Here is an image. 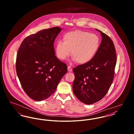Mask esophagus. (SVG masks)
I'll return each mask as SVG.
<instances>
[{
    "label": "esophagus",
    "instance_id": "1",
    "mask_svg": "<svg viewBox=\"0 0 134 134\" xmlns=\"http://www.w3.org/2000/svg\"><path fill=\"white\" fill-rule=\"evenodd\" d=\"M68 71L69 72H71L72 71V68H71V67L70 66H68Z\"/></svg>",
    "mask_w": 134,
    "mask_h": 134
}]
</instances>
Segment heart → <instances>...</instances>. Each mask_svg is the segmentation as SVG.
<instances>
[{
	"mask_svg": "<svg viewBox=\"0 0 134 134\" xmlns=\"http://www.w3.org/2000/svg\"><path fill=\"white\" fill-rule=\"evenodd\" d=\"M63 40V42L59 41L56 46L57 57L65 60L71 51L73 60L80 64L90 62L96 56L100 45V40L97 35L81 30L66 33Z\"/></svg>",
	"mask_w": 134,
	"mask_h": 134,
	"instance_id": "obj_1",
	"label": "heart"
}]
</instances>
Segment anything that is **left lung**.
I'll use <instances>...</instances> for the list:
<instances>
[{
	"mask_svg": "<svg viewBox=\"0 0 134 134\" xmlns=\"http://www.w3.org/2000/svg\"><path fill=\"white\" fill-rule=\"evenodd\" d=\"M100 32L102 41L96 56L86 64L74 68L75 79L73 91L77 98L86 104L101 100L108 92L113 82L116 54L112 40Z\"/></svg>",
	"mask_w": 134,
	"mask_h": 134,
	"instance_id": "left-lung-1",
	"label": "left lung"
}]
</instances>
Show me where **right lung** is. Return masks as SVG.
Here are the masks:
<instances>
[{
    "label": "right lung",
    "mask_w": 134,
    "mask_h": 134,
    "mask_svg": "<svg viewBox=\"0 0 134 134\" xmlns=\"http://www.w3.org/2000/svg\"><path fill=\"white\" fill-rule=\"evenodd\" d=\"M61 31L58 26L41 30L26 37L19 48L16 73L26 94L34 100L53 94L67 72V65L55 55L54 43Z\"/></svg>",
    "instance_id": "right-lung-1"
}]
</instances>
